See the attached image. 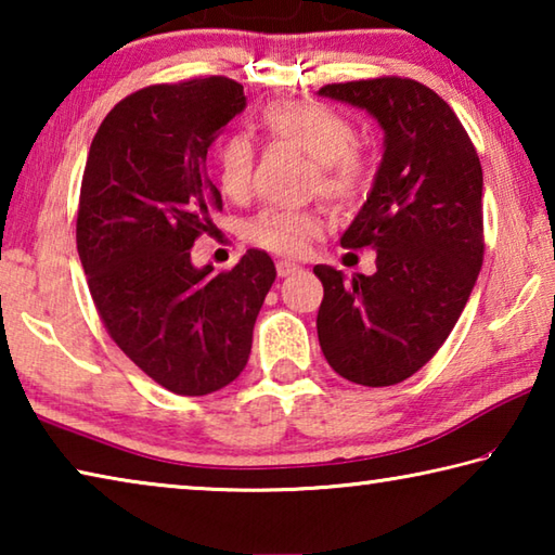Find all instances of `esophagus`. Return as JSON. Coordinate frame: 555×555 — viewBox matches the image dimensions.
Returning <instances> with one entry per match:
<instances>
[{"mask_svg": "<svg viewBox=\"0 0 555 555\" xmlns=\"http://www.w3.org/2000/svg\"><path fill=\"white\" fill-rule=\"evenodd\" d=\"M296 271H300V267L298 264H294V261H286V259H281V261H276V274L284 279V276H291V274H296Z\"/></svg>", "mask_w": 555, "mask_h": 555, "instance_id": "obj_1", "label": "esophagus"}]
</instances>
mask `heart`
Instances as JSON below:
<instances>
[{"label": "heart", "mask_w": 555, "mask_h": 555, "mask_svg": "<svg viewBox=\"0 0 555 555\" xmlns=\"http://www.w3.org/2000/svg\"><path fill=\"white\" fill-rule=\"evenodd\" d=\"M261 127L271 142L294 144L315 166L313 191L347 203L362 191L364 158L354 146L357 131L343 115L315 102H274L261 112ZM255 171V146L244 134H228L215 149V176L228 198H244ZM325 222L318 210L269 208L247 222L249 242L276 255H304Z\"/></svg>", "instance_id": "obj_1"}]
</instances>
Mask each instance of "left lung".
I'll use <instances>...</instances> for the list:
<instances>
[{
  "label": "left lung",
  "mask_w": 555,
  "mask_h": 555,
  "mask_svg": "<svg viewBox=\"0 0 555 555\" xmlns=\"http://www.w3.org/2000/svg\"><path fill=\"white\" fill-rule=\"evenodd\" d=\"M367 109L384 156L340 244L377 249V271L313 267L323 281L318 340L331 367L362 387L409 379L453 331L480 274L482 166L455 112L416 80L372 78L318 90Z\"/></svg>",
  "instance_id": "1"
}]
</instances>
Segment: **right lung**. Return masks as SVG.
<instances>
[{
    "instance_id": "1",
    "label": "right lung",
    "mask_w": 555,
    "mask_h": 555,
    "mask_svg": "<svg viewBox=\"0 0 555 555\" xmlns=\"http://www.w3.org/2000/svg\"><path fill=\"white\" fill-rule=\"evenodd\" d=\"M244 105L220 75L131 92L102 119L82 173L75 240L98 313L119 350L181 397L240 377L276 279L261 249L220 274L191 261L222 210L208 149Z\"/></svg>"
}]
</instances>
